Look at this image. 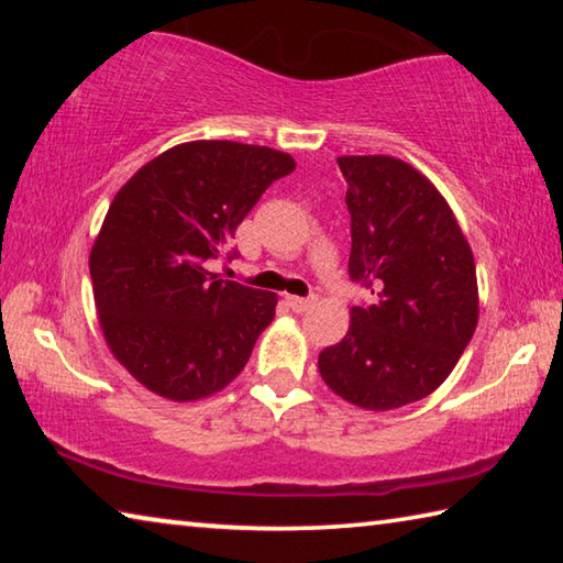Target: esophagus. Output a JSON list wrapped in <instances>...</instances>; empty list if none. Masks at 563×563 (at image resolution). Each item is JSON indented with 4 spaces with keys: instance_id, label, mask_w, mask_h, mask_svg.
<instances>
[{
    "instance_id": "esophagus-1",
    "label": "esophagus",
    "mask_w": 563,
    "mask_h": 563,
    "mask_svg": "<svg viewBox=\"0 0 563 563\" xmlns=\"http://www.w3.org/2000/svg\"><path fill=\"white\" fill-rule=\"evenodd\" d=\"M288 305L295 312H308L312 305H316V298H298V295H288Z\"/></svg>"
}]
</instances>
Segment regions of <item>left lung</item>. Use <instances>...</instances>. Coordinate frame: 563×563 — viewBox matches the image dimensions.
I'll use <instances>...</instances> for the list:
<instances>
[{"label": "left lung", "mask_w": 563, "mask_h": 563, "mask_svg": "<svg viewBox=\"0 0 563 563\" xmlns=\"http://www.w3.org/2000/svg\"><path fill=\"white\" fill-rule=\"evenodd\" d=\"M347 180L350 280L375 295L347 335L320 352L332 393L365 409L427 397L452 373L479 318L476 268L430 180L393 156L338 158Z\"/></svg>", "instance_id": "obj_1"}]
</instances>
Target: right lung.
<instances>
[{"instance_id": "add662e5", "label": "right lung", "mask_w": 563, "mask_h": 563, "mask_svg": "<svg viewBox=\"0 0 563 563\" xmlns=\"http://www.w3.org/2000/svg\"><path fill=\"white\" fill-rule=\"evenodd\" d=\"M295 161L238 141H190L148 161L109 206L89 271L103 338L129 373L188 402L245 367L275 316V292L221 280L235 228Z\"/></svg>"}]
</instances>
